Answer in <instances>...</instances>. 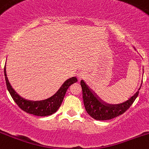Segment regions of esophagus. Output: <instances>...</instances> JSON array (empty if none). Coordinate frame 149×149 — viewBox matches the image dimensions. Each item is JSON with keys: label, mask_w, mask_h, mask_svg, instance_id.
<instances>
[{"label": "esophagus", "mask_w": 149, "mask_h": 149, "mask_svg": "<svg viewBox=\"0 0 149 149\" xmlns=\"http://www.w3.org/2000/svg\"><path fill=\"white\" fill-rule=\"evenodd\" d=\"M78 78L79 79H84V78H86V73L84 72H80L78 74Z\"/></svg>", "instance_id": "esophagus-1"}]
</instances>
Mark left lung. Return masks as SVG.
<instances>
[{
	"label": "left lung",
	"instance_id": "8db88e82",
	"mask_svg": "<svg viewBox=\"0 0 149 149\" xmlns=\"http://www.w3.org/2000/svg\"><path fill=\"white\" fill-rule=\"evenodd\" d=\"M83 100L88 114L96 120L104 121L113 119L123 114L132 105L139 94V90L126 102L117 105H110L102 102L83 80L81 81Z\"/></svg>",
	"mask_w": 149,
	"mask_h": 149
}]
</instances>
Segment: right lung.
I'll return each mask as SVG.
<instances>
[{"label":"right lung","instance_id":"right-lung-1","mask_svg":"<svg viewBox=\"0 0 149 149\" xmlns=\"http://www.w3.org/2000/svg\"><path fill=\"white\" fill-rule=\"evenodd\" d=\"M4 74H5L7 89L14 102L22 111H25L26 113L38 116H47L55 113L61 105L69 86L78 81L76 77L70 78L65 81L57 93H55V95L52 96L51 97L44 100L33 101L24 99L15 92L8 81L6 69L4 70Z\"/></svg>","mask_w":149,"mask_h":149}]
</instances>
